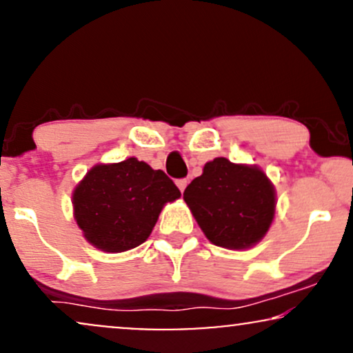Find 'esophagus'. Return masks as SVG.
<instances>
[{
	"mask_svg": "<svg viewBox=\"0 0 353 353\" xmlns=\"http://www.w3.org/2000/svg\"><path fill=\"white\" fill-rule=\"evenodd\" d=\"M186 185H188V181H186V180H176V186H178V188H180L181 193L185 192Z\"/></svg>",
	"mask_w": 353,
	"mask_h": 353,
	"instance_id": "34e87169",
	"label": "esophagus"
}]
</instances>
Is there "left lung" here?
I'll use <instances>...</instances> for the list:
<instances>
[{"instance_id": "1", "label": "left lung", "mask_w": 353, "mask_h": 353, "mask_svg": "<svg viewBox=\"0 0 353 353\" xmlns=\"http://www.w3.org/2000/svg\"><path fill=\"white\" fill-rule=\"evenodd\" d=\"M183 200L206 238L226 250H248L266 236L276 216V188L258 165L208 161L186 186Z\"/></svg>"}]
</instances>
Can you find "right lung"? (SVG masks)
I'll list each match as a JSON object with an SVG mask.
<instances>
[{
	"mask_svg": "<svg viewBox=\"0 0 353 353\" xmlns=\"http://www.w3.org/2000/svg\"><path fill=\"white\" fill-rule=\"evenodd\" d=\"M180 196L161 170L135 157L97 163L74 188V219L94 248L123 252L147 241L163 206Z\"/></svg>",
	"mask_w": 353,
	"mask_h": 353,
	"instance_id": "1",
	"label": "right lung"
}]
</instances>
